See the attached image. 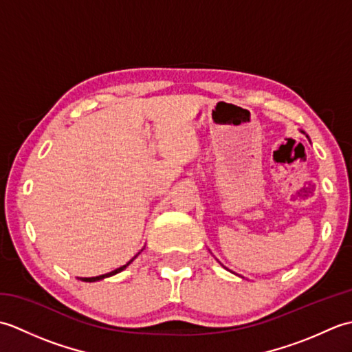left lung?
<instances>
[{
	"instance_id": "8db88e82",
	"label": "left lung",
	"mask_w": 352,
	"mask_h": 352,
	"mask_svg": "<svg viewBox=\"0 0 352 352\" xmlns=\"http://www.w3.org/2000/svg\"><path fill=\"white\" fill-rule=\"evenodd\" d=\"M301 133H304V131H301ZM304 134H305V133H304ZM305 136H307V134H305ZM307 138H309V136H307ZM242 278H243V276H242Z\"/></svg>"
}]
</instances>
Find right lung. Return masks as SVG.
<instances>
[{
	"label": "right lung",
	"instance_id": "right-lung-1",
	"mask_svg": "<svg viewBox=\"0 0 352 352\" xmlns=\"http://www.w3.org/2000/svg\"><path fill=\"white\" fill-rule=\"evenodd\" d=\"M140 251H144V248H142ZM140 251H139V252L136 254V256H134V257H133V258L129 261V263H125L124 266H121V267L115 269V271H111V272H109V274H104V275H98V276H83V278H78V280H81V281H86V283H94V281H100V280H104V278H109V276H111V275H116V274H119V272H122L124 269H125L126 266H129V265L131 263V261H133L134 258H136V257L139 256Z\"/></svg>",
	"mask_w": 352,
	"mask_h": 352
}]
</instances>
